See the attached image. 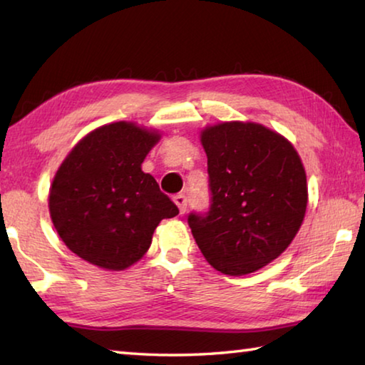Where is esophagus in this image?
<instances>
[{
	"mask_svg": "<svg viewBox=\"0 0 365 365\" xmlns=\"http://www.w3.org/2000/svg\"><path fill=\"white\" fill-rule=\"evenodd\" d=\"M174 202L178 206V211H180L182 214L187 211V196L177 195V196H174Z\"/></svg>",
	"mask_w": 365,
	"mask_h": 365,
	"instance_id": "1",
	"label": "esophagus"
}]
</instances>
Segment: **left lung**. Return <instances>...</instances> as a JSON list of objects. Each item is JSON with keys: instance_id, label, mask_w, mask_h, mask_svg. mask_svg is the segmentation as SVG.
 I'll return each mask as SVG.
<instances>
[{"instance_id": "8db88e82", "label": "left lung", "mask_w": 365, "mask_h": 365, "mask_svg": "<svg viewBox=\"0 0 365 365\" xmlns=\"http://www.w3.org/2000/svg\"><path fill=\"white\" fill-rule=\"evenodd\" d=\"M212 205L190 214L197 248L225 275H246L293 242L307 207L306 170L294 146L256 122L230 120L201 130Z\"/></svg>"}]
</instances>
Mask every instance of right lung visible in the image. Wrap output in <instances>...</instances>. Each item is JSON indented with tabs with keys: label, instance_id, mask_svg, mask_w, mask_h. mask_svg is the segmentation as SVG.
<instances>
[{
	"label": "right lung",
	"instance_id": "obj_1",
	"mask_svg": "<svg viewBox=\"0 0 365 365\" xmlns=\"http://www.w3.org/2000/svg\"><path fill=\"white\" fill-rule=\"evenodd\" d=\"M160 133L113 122L86 133L59 165L48 207L64 245L104 270H125L150 250L163 219L178 207L141 170Z\"/></svg>",
	"mask_w": 365,
	"mask_h": 365
}]
</instances>
